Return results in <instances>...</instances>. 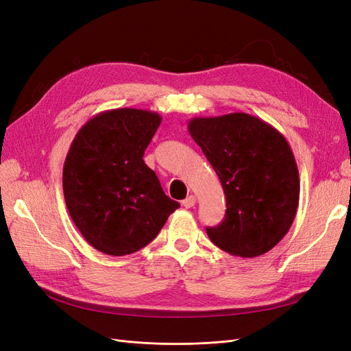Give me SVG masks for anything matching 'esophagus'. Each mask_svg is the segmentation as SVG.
<instances>
[{"label": "esophagus", "mask_w": 351, "mask_h": 351, "mask_svg": "<svg viewBox=\"0 0 351 351\" xmlns=\"http://www.w3.org/2000/svg\"><path fill=\"white\" fill-rule=\"evenodd\" d=\"M182 205H183L184 208H192V206H195V205H196V196H195V195L187 196V197L182 202Z\"/></svg>", "instance_id": "obj_1"}]
</instances>
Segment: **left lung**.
<instances>
[{
	"label": "left lung",
	"instance_id": "left-lung-1",
	"mask_svg": "<svg viewBox=\"0 0 351 351\" xmlns=\"http://www.w3.org/2000/svg\"><path fill=\"white\" fill-rule=\"evenodd\" d=\"M187 130L202 147L226 195V218L206 228L210 241L240 258H258L289 232L300 180L284 134L259 117H195Z\"/></svg>",
	"mask_w": 351,
	"mask_h": 351
}]
</instances>
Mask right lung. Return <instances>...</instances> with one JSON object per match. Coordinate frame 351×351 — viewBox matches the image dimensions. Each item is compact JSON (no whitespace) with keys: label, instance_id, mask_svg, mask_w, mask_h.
Instances as JSON below:
<instances>
[{"label":"right lung","instance_id":"1","mask_svg":"<svg viewBox=\"0 0 351 351\" xmlns=\"http://www.w3.org/2000/svg\"><path fill=\"white\" fill-rule=\"evenodd\" d=\"M162 117L141 108L93 115L74 136L62 168L69 214L92 247L124 256L149 244L180 208L143 161Z\"/></svg>","mask_w":351,"mask_h":351}]
</instances>
